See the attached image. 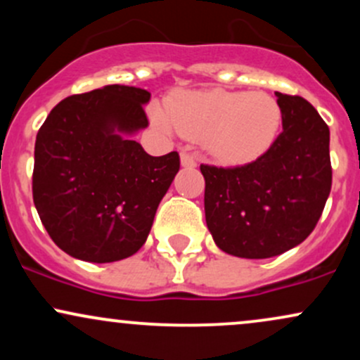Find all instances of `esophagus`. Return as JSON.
I'll use <instances>...</instances> for the list:
<instances>
[{
    "label": "esophagus",
    "mask_w": 360,
    "mask_h": 360,
    "mask_svg": "<svg viewBox=\"0 0 360 360\" xmlns=\"http://www.w3.org/2000/svg\"><path fill=\"white\" fill-rule=\"evenodd\" d=\"M181 166L183 167H196V159L188 152H183L181 154Z\"/></svg>",
    "instance_id": "34e87169"
}]
</instances>
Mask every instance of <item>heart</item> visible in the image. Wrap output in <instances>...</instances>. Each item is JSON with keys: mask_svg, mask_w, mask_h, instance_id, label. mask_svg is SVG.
Returning <instances> with one entry per match:
<instances>
[{"mask_svg": "<svg viewBox=\"0 0 360 360\" xmlns=\"http://www.w3.org/2000/svg\"><path fill=\"white\" fill-rule=\"evenodd\" d=\"M152 120L160 130L191 140H206V147L221 162H245L262 154L281 125L278 101L266 93L193 91L169 103L167 111L155 106Z\"/></svg>", "mask_w": 360, "mask_h": 360, "instance_id": "b5f03b06", "label": "heart"}]
</instances>
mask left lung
Segmentation results:
<instances>
[{"instance_id": "8db88e82", "label": "left lung", "mask_w": 360, "mask_h": 360, "mask_svg": "<svg viewBox=\"0 0 360 360\" xmlns=\"http://www.w3.org/2000/svg\"><path fill=\"white\" fill-rule=\"evenodd\" d=\"M283 131L245 166L201 164L206 225L226 254L267 259L300 245L320 220L330 189V130L301 96L276 93Z\"/></svg>"}]
</instances>
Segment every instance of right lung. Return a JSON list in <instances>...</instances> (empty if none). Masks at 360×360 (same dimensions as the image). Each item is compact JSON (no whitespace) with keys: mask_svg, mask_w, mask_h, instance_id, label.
Instances as JSON below:
<instances>
[{"mask_svg":"<svg viewBox=\"0 0 360 360\" xmlns=\"http://www.w3.org/2000/svg\"><path fill=\"white\" fill-rule=\"evenodd\" d=\"M150 93L110 84L53 106L35 140L34 203L56 245L115 262L143 245L179 154L152 157L130 135L148 127Z\"/></svg>","mask_w":360,"mask_h":360,"instance_id":"add662e5","label":"right lung"}]
</instances>
